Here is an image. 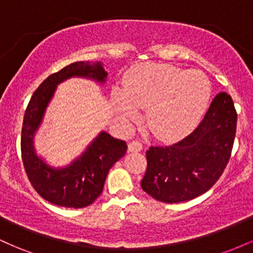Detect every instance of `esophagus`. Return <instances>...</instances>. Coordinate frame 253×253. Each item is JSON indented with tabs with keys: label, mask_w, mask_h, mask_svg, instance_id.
Instances as JSON below:
<instances>
[{
	"label": "esophagus",
	"mask_w": 253,
	"mask_h": 253,
	"mask_svg": "<svg viewBox=\"0 0 253 253\" xmlns=\"http://www.w3.org/2000/svg\"><path fill=\"white\" fill-rule=\"evenodd\" d=\"M143 150V145H141L140 141L133 140L128 144V151L129 152H139V151Z\"/></svg>",
	"instance_id": "1"
}]
</instances>
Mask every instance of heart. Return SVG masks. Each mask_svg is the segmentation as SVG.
I'll list each match as a JSON object with an SVG mask.
<instances>
[{
  "label": "heart",
  "instance_id": "heart-1",
  "mask_svg": "<svg viewBox=\"0 0 253 253\" xmlns=\"http://www.w3.org/2000/svg\"><path fill=\"white\" fill-rule=\"evenodd\" d=\"M211 95L210 81L197 71H184L163 64L135 69L114 92V104L126 124L138 117L135 107L146 109L151 132L161 139L181 138L195 127Z\"/></svg>",
  "mask_w": 253,
  "mask_h": 253
}]
</instances>
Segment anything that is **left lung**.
<instances>
[{
    "label": "left lung",
    "instance_id": "left-lung-1",
    "mask_svg": "<svg viewBox=\"0 0 253 253\" xmlns=\"http://www.w3.org/2000/svg\"><path fill=\"white\" fill-rule=\"evenodd\" d=\"M237 110L219 92L189 135L169 146H151L141 188L157 201L178 203L202 195L222 175L233 149Z\"/></svg>",
    "mask_w": 253,
    "mask_h": 253
}]
</instances>
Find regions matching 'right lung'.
Instances as JSON below:
<instances>
[{
    "instance_id": "1",
    "label": "right lung",
    "mask_w": 253,
    "mask_h": 253,
    "mask_svg": "<svg viewBox=\"0 0 253 253\" xmlns=\"http://www.w3.org/2000/svg\"><path fill=\"white\" fill-rule=\"evenodd\" d=\"M74 76L104 82L107 72L100 63L76 62L54 72L38 86L26 108L21 130V157L32 187L46 201L69 208L91 205L103 190L106 177L127 151L126 141L102 132L77 161L64 169H52L38 158L33 135L58 83Z\"/></svg>"
}]
</instances>
